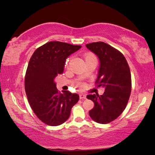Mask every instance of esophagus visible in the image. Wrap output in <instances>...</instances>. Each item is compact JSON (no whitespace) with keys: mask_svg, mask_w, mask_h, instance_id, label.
I'll list each match as a JSON object with an SVG mask.
<instances>
[{"mask_svg":"<svg viewBox=\"0 0 155 155\" xmlns=\"http://www.w3.org/2000/svg\"><path fill=\"white\" fill-rule=\"evenodd\" d=\"M79 96H80V99H86L87 98V95L84 94H81Z\"/></svg>","mask_w":155,"mask_h":155,"instance_id":"1","label":"esophagus"}]
</instances>
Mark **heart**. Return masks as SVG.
Here are the masks:
<instances>
[{
	"mask_svg": "<svg viewBox=\"0 0 155 155\" xmlns=\"http://www.w3.org/2000/svg\"><path fill=\"white\" fill-rule=\"evenodd\" d=\"M94 57V56H93V54H87L85 55V58H89V57ZM68 61H67V64H68Z\"/></svg>",
	"mask_w": 155,
	"mask_h": 155,
	"instance_id": "1",
	"label": "heart"
}]
</instances>
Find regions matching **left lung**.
Wrapping results in <instances>:
<instances>
[{"instance_id":"1","label":"left lung","mask_w":155,"mask_h":155,"mask_svg":"<svg viewBox=\"0 0 155 155\" xmlns=\"http://www.w3.org/2000/svg\"><path fill=\"white\" fill-rule=\"evenodd\" d=\"M99 58L96 83L104 88L103 94H88L94 107L89 111L91 118L101 124H107L119 117L126 108L131 92V75L124 55L103 42L86 45Z\"/></svg>"}]
</instances>
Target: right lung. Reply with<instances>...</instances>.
I'll use <instances>...</instances> for the list:
<instances>
[{
    "instance_id": "1",
    "label": "right lung",
    "mask_w": 155,
    "mask_h": 155,
    "mask_svg": "<svg viewBox=\"0 0 155 155\" xmlns=\"http://www.w3.org/2000/svg\"><path fill=\"white\" fill-rule=\"evenodd\" d=\"M81 48L80 45L49 42L38 48L29 61L25 80L28 103L39 119L50 126L64 123L79 100L77 93H59L54 79L63 72L68 56Z\"/></svg>"
}]
</instances>
